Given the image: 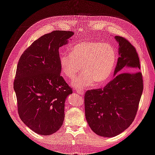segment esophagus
<instances>
[{
    "label": "esophagus",
    "instance_id": "1",
    "mask_svg": "<svg viewBox=\"0 0 155 155\" xmlns=\"http://www.w3.org/2000/svg\"><path fill=\"white\" fill-rule=\"evenodd\" d=\"M76 92L79 94H80L81 96H83L84 94H85V92H84L83 90H76Z\"/></svg>",
    "mask_w": 155,
    "mask_h": 155
}]
</instances>
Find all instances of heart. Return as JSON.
I'll return each instance as SVG.
<instances>
[{
  "label": "heart",
  "mask_w": 155,
  "mask_h": 155,
  "mask_svg": "<svg viewBox=\"0 0 155 155\" xmlns=\"http://www.w3.org/2000/svg\"><path fill=\"white\" fill-rule=\"evenodd\" d=\"M117 59L116 51L110 45L101 42L85 41L74 45L70 53H63L59 63L63 73L73 79L82 66L84 72L75 79L71 85L76 89L100 85L108 81Z\"/></svg>",
  "instance_id": "heart-1"
}]
</instances>
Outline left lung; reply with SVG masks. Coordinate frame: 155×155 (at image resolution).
<instances>
[{
	"mask_svg": "<svg viewBox=\"0 0 155 155\" xmlns=\"http://www.w3.org/2000/svg\"><path fill=\"white\" fill-rule=\"evenodd\" d=\"M114 37L119 58L114 78L104 88L85 94L87 123L96 134L106 138L118 135L133 123L143 88L142 73L137 72L140 64L135 48L124 37ZM123 71L136 72L120 73Z\"/></svg>",
	"mask_w": 155,
	"mask_h": 155,
	"instance_id": "obj_1",
	"label": "left lung"
}]
</instances>
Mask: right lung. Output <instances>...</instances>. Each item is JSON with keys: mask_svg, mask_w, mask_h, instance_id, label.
I'll return each instance as SVG.
<instances>
[{"mask_svg": "<svg viewBox=\"0 0 155 155\" xmlns=\"http://www.w3.org/2000/svg\"><path fill=\"white\" fill-rule=\"evenodd\" d=\"M74 35L56 30L41 36L22 54L13 88L20 118L34 132L50 135L62 126L72 88L61 76L59 48Z\"/></svg>", "mask_w": 155, "mask_h": 155, "instance_id": "right-lung-1", "label": "right lung"}]
</instances>
